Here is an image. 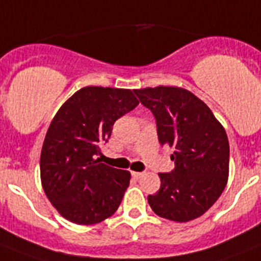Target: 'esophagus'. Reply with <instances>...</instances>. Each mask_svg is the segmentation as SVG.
<instances>
[{"label": "esophagus", "mask_w": 261, "mask_h": 261, "mask_svg": "<svg viewBox=\"0 0 261 261\" xmlns=\"http://www.w3.org/2000/svg\"><path fill=\"white\" fill-rule=\"evenodd\" d=\"M131 174H133V177H135V178H140L144 176L143 172H131Z\"/></svg>", "instance_id": "1"}]
</instances>
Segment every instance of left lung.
<instances>
[{"label":"left lung","instance_id":"1","mask_svg":"<svg viewBox=\"0 0 261 261\" xmlns=\"http://www.w3.org/2000/svg\"><path fill=\"white\" fill-rule=\"evenodd\" d=\"M134 93L155 117L159 143L174 149V169L159 173L162 185L148 196L151 209L174 222L198 218L227 184L230 146L225 128L207 105L187 89L158 87Z\"/></svg>","mask_w":261,"mask_h":261}]
</instances>
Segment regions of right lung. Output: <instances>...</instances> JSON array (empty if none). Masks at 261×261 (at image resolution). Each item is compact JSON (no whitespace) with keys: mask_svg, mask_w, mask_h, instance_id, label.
I'll return each instance as SVG.
<instances>
[{"mask_svg":"<svg viewBox=\"0 0 261 261\" xmlns=\"http://www.w3.org/2000/svg\"><path fill=\"white\" fill-rule=\"evenodd\" d=\"M138 105L130 89L87 87L59 109L42 147L40 178L44 193L65 219L94 225L117 212L131 174L97 156L114 122Z\"/></svg>","mask_w":261,"mask_h":261,"instance_id":"right-lung-1","label":"right lung"}]
</instances>
